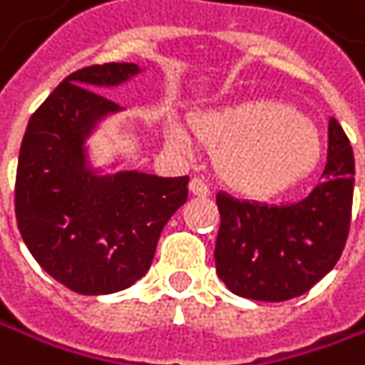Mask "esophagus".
Returning a JSON list of instances; mask_svg holds the SVG:
<instances>
[{
  "label": "esophagus",
  "mask_w": 365,
  "mask_h": 365,
  "mask_svg": "<svg viewBox=\"0 0 365 365\" xmlns=\"http://www.w3.org/2000/svg\"><path fill=\"white\" fill-rule=\"evenodd\" d=\"M189 191H191L193 195H200V197L210 195V189H208V185H206L202 178H191V182H189Z\"/></svg>",
  "instance_id": "1"
}]
</instances>
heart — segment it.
Listing matches in <instances>:
<instances>
[{"label": "heart", "instance_id": "heart-1", "mask_svg": "<svg viewBox=\"0 0 365 365\" xmlns=\"http://www.w3.org/2000/svg\"><path fill=\"white\" fill-rule=\"evenodd\" d=\"M197 138L215 148V172L223 185L269 197L307 176L321 159L318 128L292 107L267 98H243L193 115ZM168 140L187 148L180 126L168 128Z\"/></svg>", "mask_w": 365, "mask_h": 365}]
</instances>
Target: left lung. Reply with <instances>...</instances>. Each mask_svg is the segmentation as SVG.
<instances>
[{
	"mask_svg": "<svg viewBox=\"0 0 365 365\" xmlns=\"http://www.w3.org/2000/svg\"><path fill=\"white\" fill-rule=\"evenodd\" d=\"M323 182L294 204L241 202L217 193L221 225L215 269L227 290L252 301H288L323 279L346 245L355 159L336 118Z\"/></svg>",
	"mask_w": 365,
	"mask_h": 365,
	"instance_id": "left-lung-1",
	"label": "left lung"
}]
</instances>
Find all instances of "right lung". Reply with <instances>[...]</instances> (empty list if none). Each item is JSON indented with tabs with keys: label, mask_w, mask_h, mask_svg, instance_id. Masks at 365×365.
<instances>
[{
	"label": "right lung",
	"mask_w": 365,
	"mask_h": 365,
	"mask_svg": "<svg viewBox=\"0 0 365 365\" xmlns=\"http://www.w3.org/2000/svg\"><path fill=\"white\" fill-rule=\"evenodd\" d=\"M140 73L138 64L111 62L68 75L23 135L14 187L19 232L36 262L79 294L118 292L144 277L161 230L187 202L189 176L109 174L90 163L92 133L122 111L103 88Z\"/></svg>",
	"instance_id": "1"
}]
</instances>
